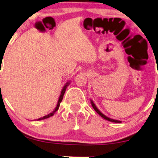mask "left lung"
I'll use <instances>...</instances> for the list:
<instances>
[{
    "instance_id": "1",
    "label": "left lung",
    "mask_w": 158,
    "mask_h": 158,
    "mask_svg": "<svg viewBox=\"0 0 158 158\" xmlns=\"http://www.w3.org/2000/svg\"><path fill=\"white\" fill-rule=\"evenodd\" d=\"M90 103H91L92 106H93V108H94V109L95 110V111H96L97 112V113H98V114H99V115H100V116H101V117L104 118V119H106V120H108V121H109V122H115V123H122V121L116 120V119H114V118H111L108 117V116H106V115H104V114H103L101 111H100V110H99V109H98V108H97V106H96V104H95L94 102V101H93L92 99H90Z\"/></svg>"
}]
</instances>
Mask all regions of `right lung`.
I'll list each match as a JSON object with an SVG mask.
<instances>
[{"label": "right lung", "mask_w": 158, "mask_h": 158, "mask_svg": "<svg viewBox=\"0 0 158 158\" xmlns=\"http://www.w3.org/2000/svg\"><path fill=\"white\" fill-rule=\"evenodd\" d=\"M71 82L70 81H68L67 83L64 84V85L63 86V88H62L61 90V92H60V96H59V98H58V101H57V106H56L55 109L53 110V111H52L50 114H47V115L43 116V117H41L40 118H38V119H35L36 121H40V120H43V119H45V118H49L51 117V116H52L55 113H56V111H57L58 109H59V107H60V103L62 102V98H63V96H64V92H65V90L67 89V88H68V86L70 85Z\"/></svg>", "instance_id": "add662e5"}]
</instances>
